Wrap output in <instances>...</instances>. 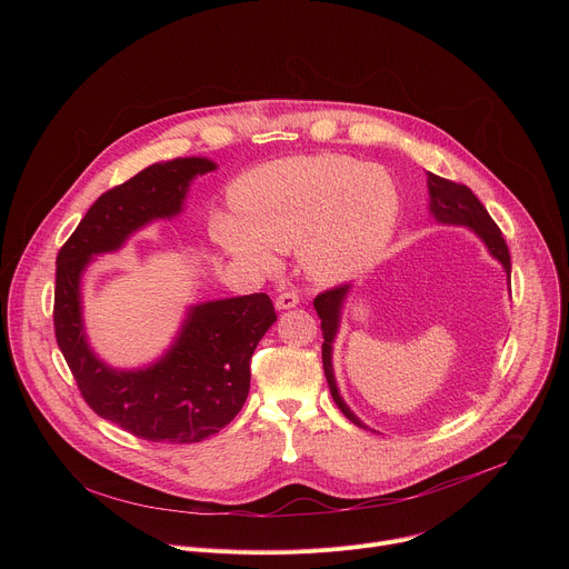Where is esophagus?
Returning a JSON list of instances; mask_svg holds the SVG:
<instances>
[{"instance_id": "1", "label": "esophagus", "mask_w": 569, "mask_h": 569, "mask_svg": "<svg viewBox=\"0 0 569 569\" xmlns=\"http://www.w3.org/2000/svg\"><path fill=\"white\" fill-rule=\"evenodd\" d=\"M297 303H299V295H297L295 290H281V292H279V297H277V301H274V306H277L279 310L295 308Z\"/></svg>"}]
</instances>
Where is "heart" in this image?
<instances>
[{
  "label": "heart",
  "mask_w": 569,
  "mask_h": 569,
  "mask_svg": "<svg viewBox=\"0 0 569 569\" xmlns=\"http://www.w3.org/2000/svg\"><path fill=\"white\" fill-rule=\"evenodd\" d=\"M238 213L211 216V238L233 261L274 272L281 250L299 252L303 272L340 283L365 272L389 246L400 196L387 171L342 154L288 157L240 176Z\"/></svg>",
  "instance_id": "obj_1"
}]
</instances>
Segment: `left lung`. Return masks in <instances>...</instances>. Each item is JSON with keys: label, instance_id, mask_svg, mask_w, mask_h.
I'll list each match as a JSON object with an SVG mask.
<instances>
[{"label": "left lung", "instance_id": "1", "mask_svg": "<svg viewBox=\"0 0 569 569\" xmlns=\"http://www.w3.org/2000/svg\"><path fill=\"white\" fill-rule=\"evenodd\" d=\"M428 191H430V211L437 222L441 224H461L475 231L486 250L491 252L493 259H498L507 272V279H511V254L507 248V240L502 238L500 227L493 222L489 211L483 209V204L477 200V196L466 187L450 182L446 178H439L435 173H428ZM351 286L342 283L338 288H331L327 292H321L315 297V310L321 319V333H323V345H321V362H323V373H327V382L331 387V396L336 400L342 415L356 423L358 428H367L351 410L349 405L342 400L333 373V342L340 331V315L342 306L347 301Z\"/></svg>", "mask_w": 569, "mask_h": 569}]
</instances>
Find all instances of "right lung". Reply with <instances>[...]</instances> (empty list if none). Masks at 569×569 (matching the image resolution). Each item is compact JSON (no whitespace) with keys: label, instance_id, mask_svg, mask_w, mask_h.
<instances>
[{"label":"right lung","instance_id":"obj_1","mask_svg":"<svg viewBox=\"0 0 569 569\" xmlns=\"http://www.w3.org/2000/svg\"><path fill=\"white\" fill-rule=\"evenodd\" d=\"M204 157L152 164L106 191L78 222L56 259L53 329L90 408L126 432L159 443H198L220 432L250 393V360L277 321L266 292L189 308L171 349L143 369H112L88 345L80 279L94 257L159 218L182 211L193 178L213 171Z\"/></svg>","mask_w":569,"mask_h":569}]
</instances>
